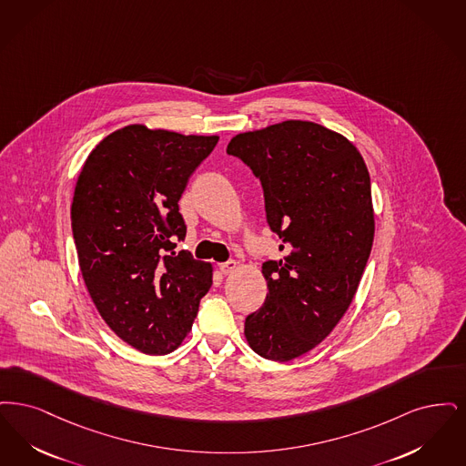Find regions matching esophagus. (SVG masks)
<instances>
[{"label": "esophagus", "instance_id": "1", "mask_svg": "<svg viewBox=\"0 0 466 466\" xmlns=\"http://www.w3.org/2000/svg\"><path fill=\"white\" fill-rule=\"evenodd\" d=\"M237 268H238V263H237V261H233V259H229V261H226V263L219 264V269H221V273H223V275H231Z\"/></svg>", "mask_w": 466, "mask_h": 466}]
</instances>
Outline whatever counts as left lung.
Wrapping results in <instances>:
<instances>
[{"label": "left lung", "mask_w": 466, "mask_h": 466, "mask_svg": "<svg viewBox=\"0 0 466 466\" xmlns=\"http://www.w3.org/2000/svg\"><path fill=\"white\" fill-rule=\"evenodd\" d=\"M228 155L261 181L266 223L282 259L263 263L268 296L245 319V338L285 362L322 343L359 289L374 240L362 155L322 125L289 120L233 137Z\"/></svg>", "instance_id": "1"}]
</instances>
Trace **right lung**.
I'll use <instances>...</instances> for the list:
<instances>
[{
	"instance_id": "obj_1",
	"label": "right lung",
	"mask_w": 466,
	"mask_h": 466,
	"mask_svg": "<svg viewBox=\"0 0 466 466\" xmlns=\"http://www.w3.org/2000/svg\"><path fill=\"white\" fill-rule=\"evenodd\" d=\"M218 141L128 125L81 168L71 205L81 275L104 322L142 353L176 350L212 285V266L172 252V238L186 237L177 202Z\"/></svg>"
}]
</instances>
